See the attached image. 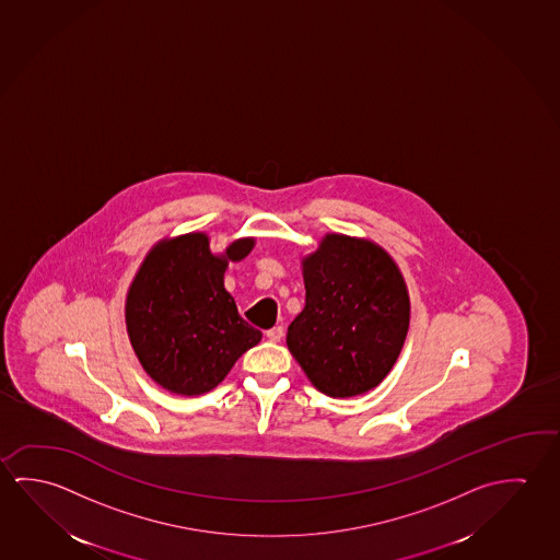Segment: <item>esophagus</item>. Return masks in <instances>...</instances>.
I'll return each mask as SVG.
<instances>
[{"label": "esophagus", "mask_w": 560, "mask_h": 560, "mask_svg": "<svg viewBox=\"0 0 560 560\" xmlns=\"http://www.w3.org/2000/svg\"><path fill=\"white\" fill-rule=\"evenodd\" d=\"M267 339L269 341H281L284 336L283 326H276V328H271V330L266 331Z\"/></svg>", "instance_id": "1"}]
</instances>
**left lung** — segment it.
Listing matches in <instances>:
<instances>
[{
  "instance_id": "obj_1",
  "label": "left lung",
  "mask_w": 560,
  "mask_h": 560,
  "mask_svg": "<svg viewBox=\"0 0 560 560\" xmlns=\"http://www.w3.org/2000/svg\"><path fill=\"white\" fill-rule=\"evenodd\" d=\"M304 308L287 346L312 385L331 398L375 388L400 355L410 324L402 273L369 240L328 234L303 259Z\"/></svg>"
}]
</instances>
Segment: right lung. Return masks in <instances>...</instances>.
<instances>
[{"label":"right lung","mask_w":560,"mask_h":560,"mask_svg":"<svg viewBox=\"0 0 560 560\" xmlns=\"http://www.w3.org/2000/svg\"><path fill=\"white\" fill-rule=\"evenodd\" d=\"M252 248L254 238H240L214 256L209 236L191 232L162 240L142 261L125 304L127 331L138 361L165 390L209 393L259 343L261 331L240 316L224 289L229 261Z\"/></svg>","instance_id":"1"}]
</instances>
